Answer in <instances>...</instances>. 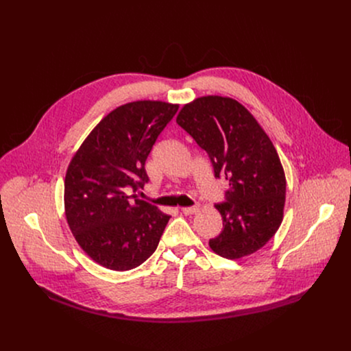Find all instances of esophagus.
I'll use <instances>...</instances> for the list:
<instances>
[{"instance_id": "esophagus-1", "label": "esophagus", "mask_w": 351, "mask_h": 351, "mask_svg": "<svg viewBox=\"0 0 351 351\" xmlns=\"http://www.w3.org/2000/svg\"><path fill=\"white\" fill-rule=\"evenodd\" d=\"M198 210H199V206H193V207H183V208H182V213H183L184 215H193V214H195Z\"/></svg>"}]
</instances>
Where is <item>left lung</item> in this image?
I'll list each match as a JSON object with an SVG mask.
<instances>
[{"label": "left lung", "instance_id": "obj_1", "mask_svg": "<svg viewBox=\"0 0 351 351\" xmlns=\"http://www.w3.org/2000/svg\"><path fill=\"white\" fill-rule=\"evenodd\" d=\"M206 149L215 178L229 183L226 202L215 208L221 234L213 252L228 260L256 253L279 229L286 199V178L269 136L244 106L222 95H204L184 104L176 117Z\"/></svg>", "mask_w": 351, "mask_h": 351}]
</instances>
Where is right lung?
<instances>
[{
  "label": "right lung",
  "instance_id": "1",
  "mask_svg": "<svg viewBox=\"0 0 351 351\" xmlns=\"http://www.w3.org/2000/svg\"><path fill=\"white\" fill-rule=\"evenodd\" d=\"M179 106L156 99L123 104L97 123L65 175V217L75 240L97 264L130 271L152 256L169 215L129 190L148 182L152 148Z\"/></svg>",
  "mask_w": 351,
  "mask_h": 351
}]
</instances>
